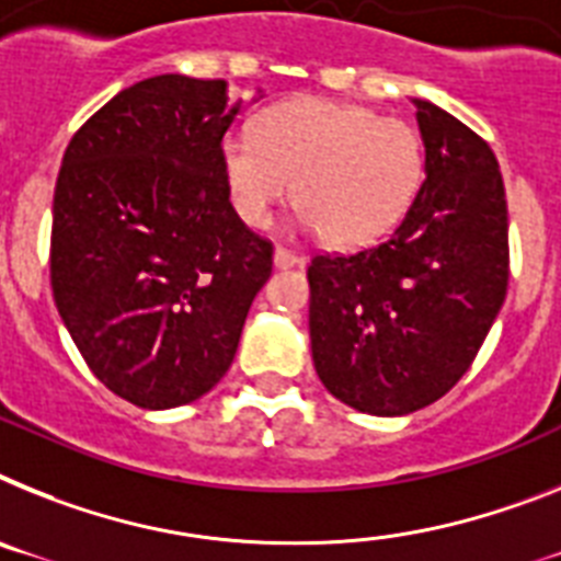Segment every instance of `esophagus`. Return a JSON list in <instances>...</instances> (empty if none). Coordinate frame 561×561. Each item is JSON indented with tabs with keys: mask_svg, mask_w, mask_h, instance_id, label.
<instances>
[{
	"mask_svg": "<svg viewBox=\"0 0 561 561\" xmlns=\"http://www.w3.org/2000/svg\"><path fill=\"white\" fill-rule=\"evenodd\" d=\"M302 259H299V253L288 251V248H282V244H276V251H273V265L276 267H294L299 265Z\"/></svg>",
	"mask_w": 561,
	"mask_h": 561,
	"instance_id": "1",
	"label": "esophagus"
}]
</instances>
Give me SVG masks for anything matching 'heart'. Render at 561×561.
<instances>
[{"label":"heart","instance_id":"1","mask_svg":"<svg viewBox=\"0 0 561 561\" xmlns=\"http://www.w3.org/2000/svg\"><path fill=\"white\" fill-rule=\"evenodd\" d=\"M425 173L416 128L370 107L294 99L259 113L251 134H228L222 179L237 216L265 228L294 202L333 248H359L399 225Z\"/></svg>","mask_w":561,"mask_h":561}]
</instances>
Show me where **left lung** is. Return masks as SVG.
Segmentation results:
<instances>
[{
    "instance_id": "obj_1",
    "label": "left lung",
    "mask_w": 561,
    "mask_h": 561,
    "mask_svg": "<svg viewBox=\"0 0 561 561\" xmlns=\"http://www.w3.org/2000/svg\"><path fill=\"white\" fill-rule=\"evenodd\" d=\"M425 182L379 244L310 259V347L322 385L362 413L402 416L445 397L505 302V182L491 145L413 99Z\"/></svg>"
}]
</instances>
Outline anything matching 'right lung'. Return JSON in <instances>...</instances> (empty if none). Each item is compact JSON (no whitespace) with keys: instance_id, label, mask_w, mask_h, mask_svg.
Instances as JSON below:
<instances>
[{"instance_id":"1","label":"right lung","mask_w":561,"mask_h":561,"mask_svg":"<svg viewBox=\"0 0 561 561\" xmlns=\"http://www.w3.org/2000/svg\"><path fill=\"white\" fill-rule=\"evenodd\" d=\"M222 79L130 84L73 134L50 228V288L99 382L136 408L199 399L228 374L273 242L233 210Z\"/></svg>"}]
</instances>
